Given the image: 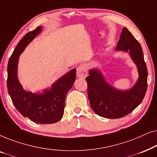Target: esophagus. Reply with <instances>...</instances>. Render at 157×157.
<instances>
[{"label": "esophagus", "mask_w": 157, "mask_h": 157, "mask_svg": "<svg viewBox=\"0 0 157 157\" xmlns=\"http://www.w3.org/2000/svg\"><path fill=\"white\" fill-rule=\"evenodd\" d=\"M76 75L78 78H85L87 76V68L85 66L81 65L77 68Z\"/></svg>", "instance_id": "esophagus-1"}]
</instances>
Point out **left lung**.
Instances as JSON below:
<instances>
[{
  "label": "left lung",
  "mask_w": 157,
  "mask_h": 157,
  "mask_svg": "<svg viewBox=\"0 0 157 157\" xmlns=\"http://www.w3.org/2000/svg\"><path fill=\"white\" fill-rule=\"evenodd\" d=\"M116 51L129 54L136 66L139 78L131 89L121 90L107 82L98 68L89 71L86 81L90 105L96 114L106 119H119L130 113L142 101L147 89L148 72L142 48L126 28L122 30Z\"/></svg>",
  "instance_id": "8db88e82"
}]
</instances>
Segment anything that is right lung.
Listing matches in <instances>:
<instances>
[{
	"instance_id": "add662e5",
	"label": "right lung",
	"mask_w": 157,
	"mask_h": 157,
	"mask_svg": "<svg viewBox=\"0 0 157 157\" xmlns=\"http://www.w3.org/2000/svg\"><path fill=\"white\" fill-rule=\"evenodd\" d=\"M38 26L23 36L8 63L7 87L13 104L24 117L38 124L56 123L63 117L65 98L76 80V69L71 70L56 81L51 88L33 93L23 89L18 78L19 57L26 46L42 31Z\"/></svg>"
}]
</instances>
